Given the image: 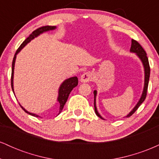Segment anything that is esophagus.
<instances>
[{
    "mask_svg": "<svg viewBox=\"0 0 159 159\" xmlns=\"http://www.w3.org/2000/svg\"><path fill=\"white\" fill-rule=\"evenodd\" d=\"M93 79V75L90 73V72H85V73L82 74L81 76V78H80V81H81V83H87V82H89L92 81Z\"/></svg>",
    "mask_w": 159,
    "mask_h": 159,
    "instance_id": "34e87169",
    "label": "esophagus"
}]
</instances>
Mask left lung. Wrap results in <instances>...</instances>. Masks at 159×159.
Returning <instances> with one entry per match:
<instances>
[{"mask_svg":"<svg viewBox=\"0 0 159 159\" xmlns=\"http://www.w3.org/2000/svg\"><path fill=\"white\" fill-rule=\"evenodd\" d=\"M130 52L134 53L135 55L138 57L140 59V61H141L142 64H143V71H144V84H143V91H142L140 98H139L138 102H137L135 106L133 107L132 110L128 114L127 116H125V117H129V116H132V115L134 114L137 110H138V108L140 107V105L143 102L144 100H145L146 96H147V88H148L149 74H150V69H149V61H148V58H147V53H146L145 51H144V49L142 48L141 45H140L138 42L134 39H132V45H131ZM93 94H94V108H95L96 114L97 115L98 117L101 118V119L105 120L102 116L99 114V113L98 112L97 107H96V96H97V91L94 90Z\"/></svg>","mask_w":159,"mask_h":159,"instance_id":"left-lung-1","label":"left lung"}]
</instances>
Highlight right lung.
Returning a JSON list of instances; mask_svg holds the SVG:
<instances>
[{"mask_svg": "<svg viewBox=\"0 0 159 159\" xmlns=\"http://www.w3.org/2000/svg\"><path fill=\"white\" fill-rule=\"evenodd\" d=\"M57 28L56 26H44L39 27V28L36 29V30H34V32H32V34H30L28 37L27 38L25 41L23 42L22 44L20 45V47L18 48V50L16 51L15 56H14L13 61H12V75H11V86H12V90L13 91V93L15 95V92H14V85H13V78H14V69H15V63H16V56L19 53L21 52V49H22L25 45L28 44L30 41L33 39H34L35 38L39 36L41 34H43V33H46L50 31V30H54ZM78 79L76 76H74V77H71L69 78H67L62 82V84L60 85L59 89H58V96L57 98V101L59 103V112H58V114L59 115L62 112V110H63V107H64L66 102L67 99H68V97L69 96V93H71V91L72 90V89L74 87H75L76 86L78 85ZM20 106L21 107V108L23 109L27 114L31 115V116H36V117H39V115L36 114H34V113H30L29 111H27L25 107H22L21 105V104L19 103Z\"/></svg>", "mask_w": 159, "mask_h": 159, "instance_id": "right-lung-1", "label": "right lung"}]
</instances>
